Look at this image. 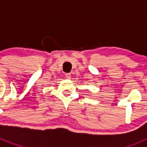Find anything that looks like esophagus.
<instances>
[{
  "instance_id": "34e87169",
  "label": "esophagus",
  "mask_w": 147,
  "mask_h": 147,
  "mask_svg": "<svg viewBox=\"0 0 147 147\" xmlns=\"http://www.w3.org/2000/svg\"><path fill=\"white\" fill-rule=\"evenodd\" d=\"M65 77L67 78V79H71V74H65Z\"/></svg>"
}]
</instances>
